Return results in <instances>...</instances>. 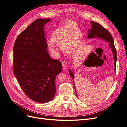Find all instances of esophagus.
Here are the masks:
<instances>
[{"label": "esophagus", "instance_id": "esophagus-1", "mask_svg": "<svg viewBox=\"0 0 127 127\" xmlns=\"http://www.w3.org/2000/svg\"><path fill=\"white\" fill-rule=\"evenodd\" d=\"M62 66H63V68L64 70H65V69H67V64H65V63H63L62 64Z\"/></svg>", "mask_w": 127, "mask_h": 127}]
</instances>
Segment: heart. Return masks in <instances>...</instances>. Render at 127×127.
Segmentation results:
<instances>
[{
	"instance_id": "1",
	"label": "heart",
	"mask_w": 127,
	"mask_h": 127,
	"mask_svg": "<svg viewBox=\"0 0 127 127\" xmlns=\"http://www.w3.org/2000/svg\"><path fill=\"white\" fill-rule=\"evenodd\" d=\"M82 37V31L77 25H64L53 33L50 38V43L56 45L63 52L71 54L77 49ZM50 49L54 51L52 47Z\"/></svg>"
}]
</instances>
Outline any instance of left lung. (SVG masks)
Returning <instances> with one entry per match:
<instances>
[{"instance_id":"left-lung-1","label":"left lung","mask_w":127,"mask_h":127,"mask_svg":"<svg viewBox=\"0 0 127 127\" xmlns=\"http://www.w3.org/2000/svg\"><path fill=\"white\" fill-rule=\"evenodd\" d=\"M91 25H92V28L89 31V35L88 38H92L94 37H98L100 38H102L103 39L105 40L109 43V46L111 48V50L114 56V65H115V69L116 70V64L117 61V52L116 49L115 47L114 40L112 37V35H111L110 32L106 30L104 28H103L102 25L100 24L95 22L94 21H91ZM69 72L70 77L72 78L73 79V83L74 86V76L71 70H69ZM74 89L75 91L76 95H77V97H78V94L77 93V91L74 86Z\"/></svg>"}]
</instances>
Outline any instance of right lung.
<instances>
[{"label":"right lung","mask_w":127,"mask_h":127,"mask_svg":"<svg viewBox=\"0 0 127 127\" xmlns=\"http://www.w3.org/2000/svg\"><path fill=\"white\" fill-rule=\"evenodd\" d=\"M50 19L35 20L17 37L13 46V71L23 92L35 102L51 100L56 93L55 79L62 71L59 60L46 50L44 25Z\"/></svg>","instance_id":"1"}]
</instances>
